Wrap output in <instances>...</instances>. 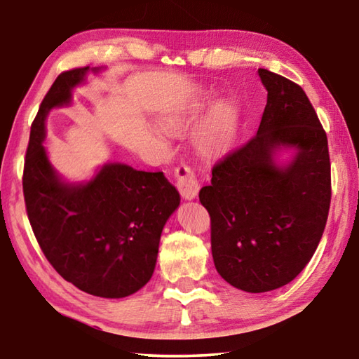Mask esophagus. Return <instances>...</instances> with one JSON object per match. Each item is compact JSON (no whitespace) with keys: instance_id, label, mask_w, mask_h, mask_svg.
I'll return each instance as SVG.
<instances>
[{"instance_id":"34e87169","label":"esophagus","mask_w":359,"mask_h":359,"mask_svg":"<svg viewBox=\"0 0 359 359\" xmlns=\"http://www.w3.org/2000/svg\"><path fill=\"white\" fill-rule=\"evenodd\" d=\"M175 184H177L179 191L184 199H194L198 196L199 191V182L196 180V175L191 171L190 166L180 165L175 168Z\"/></svg>"}]
</instances>
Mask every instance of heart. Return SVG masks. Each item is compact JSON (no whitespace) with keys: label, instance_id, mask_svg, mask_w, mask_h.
<instances>
[{"label":"heart","instance_id":"b5f03b06","mask_svg":"<svg viewBox=\"0 0 359 359\" xmlns=\"http://www.w3.org/2000/svg\"><path fill=\"white\" fill-rule=\"evenodd\" d=\"M196 112V104H191L185 112L175 115L172 121L177 126L191 123ZM241 131V114L231 100L215 102L204 115L193 135V144L199 154L205 156H220L238 142Z\"/></svg>","mask_w":359,"mask_h":359}]
</instances>
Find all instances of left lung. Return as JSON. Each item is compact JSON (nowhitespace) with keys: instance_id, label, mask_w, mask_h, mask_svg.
Segmentation results:
<instances>
[{"instance_id":"8db88e82","label":"left lung","mask_w":359,"mask_h":359,"mask_svg":"<svg viewBox=\"0 0 359 359\" xmlns=\"http://www.w3.org/2000/svg\"><path fill=\"white\" fill-rule=\"evenodd\" d=\"M267 102L258 133L212 169L199 201L210 215L215 269L229 285L264 293L290 283L313 257L331 203L327 137L299 85L258 69ZM293 148L287 165L275 155Z\"/></svg>"}]
</instances>
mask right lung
I'll use <instances>...</instances> for the list:
<instances>
[{"instance_id":"add662e5","label":"right lung","mask_w":359,"mask_h":359,"mask_svg":"<svg viewBox=\"0 0 359 359\" xmlns=\"http://www.w3.org/2000/svg\"><path fill=\"white\" fill-rule=\"evenodd\" d=\"M88 66L60 74L32 125L23 168L28 220L42 253L66 282L85 293L118 299L154 274L161 231L180 194L163 172L107 163L87 184H66L44 149L46 117L68 106ZM98 72L100 69H92Z\"/></svg>"}]
</instances>
